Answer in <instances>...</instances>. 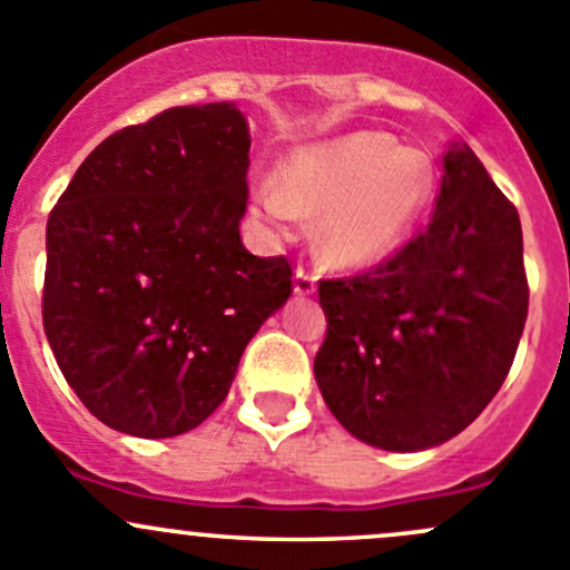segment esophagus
<instances>
[{"instance_id":"1","label":"esophagus","mask_w":570,"mask_h":570,"mask_svg":"<svg viewBox=\"0 0 570 570\" xmlns=\"http://www.w3.org/2000/svg\"><path fill=\"white\" fill-rule=\"evenodd\" d=\"M293 293H296V296H309V293H315L313 274L304 272V268H296V274H293Z\"/></svg>"}]
</instances>
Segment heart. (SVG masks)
<instances>
[{
	"label": "heart",
	"instance_id": "1",
	"mask_svg": "<svg viewBox=\"0 0 570 570\" xmlns=\"http://www.w3.org/2000/svg\"><path fill=\"white\" fill-rule=\"evenodd\" d=\"M433 173L390 134L354 131L293 150L279 178L252 191L255 214L279 230L321 216L318 252L328 266L362 268L390 255L431 199Z\"/></svg>",
	"mask_w": 570,
	"mask_h": 570
}]
</instances>
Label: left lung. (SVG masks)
Wrapping results in <instances>:
<instances>
[{"instance_id": "left-lung-1", "label": "left lung", "mask_w": 570, "mask_h": 570, "mask_svg": "<svg viewBox=\"0 0 570 570\" xmlns=\"http://www.w3.org/2000/svg\"><path fill=\"white\" fill-rule=\"evenodd\" d=\"M433 219L367 274L324 279L315 381L360 442L416 453L459 436L500 392L527 321L519 210L469 145L442 156Z\"/></svg>"}]
</instances>
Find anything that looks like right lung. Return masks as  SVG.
Here are the masks:
<instances>
[{"mask_svg":"<svg viewBox=\"0 0 570 570\" xmlns=\"http://www.w3.org/2000/svg\"><path fill=\"white\" fill-rule=\"evenodd\" d=\"M249 126L175 107L104 139L46 225L43 328L104 425L169 439L219 409L257 328L293 291L242 244Z\"/></svg>","mask_w":570,"mask_h":570,"instance_id":"right-lung-1","label":"right lung"}]
</instances>
